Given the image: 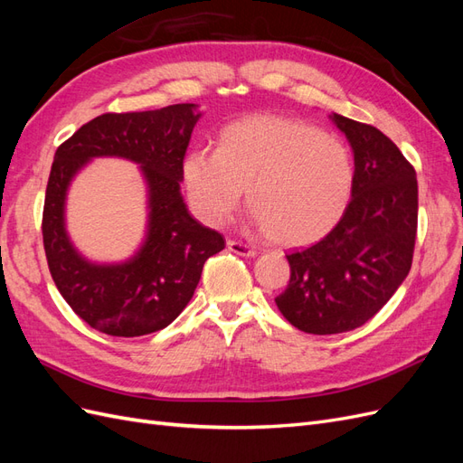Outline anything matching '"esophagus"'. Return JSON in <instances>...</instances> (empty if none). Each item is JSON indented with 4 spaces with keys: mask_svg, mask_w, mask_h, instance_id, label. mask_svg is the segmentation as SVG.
<instances>
[{
    "mask_svg": "<svg viewBox=\"0 0 463 463\" xmlns=\"http://www.w3.org/2000/svg\"><path fill=\"white\" fill-rule=\"evenodd\" d=\"M226 245H228V250H232V253L240 255V257H257V250L250 249L249 245H245V243H241V241L230 240Z\"/></svg>",
    "mask_w": 463,
    "mask_h": 463,
    "instance_id": "34e87169",
    "label": "esophagus"
}]
</instances>
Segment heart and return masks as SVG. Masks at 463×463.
I'll return each mask as SVG.
<instances>
[{
    "instance_id": "obj_1",
    "label": "heart",
    "mask_w": 463,
    "mask_h": 463,
    "mask_svg": "<svg viewBox=\"0 0 463 463\" xmlns=\"http://www.w3.org/2000/svg\"><path fill=\"white\" fill-rule=\"evenodd\" d=\"M193 213L226 223L245 189L257 226L278 245H305L344 216L354 189L345 145L313 125L276 114L230 123L218 150L194 148L184 162Z\"/></svg>"
}]
</instances>
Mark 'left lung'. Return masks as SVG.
<instances>
[{
  "label": "left lung",
  "instance_id": "left-lung-1",
  "mask_svg": "<svg viewBox=\"0 0 463 463\" xmlns=\"http://www.w3.org/2000/svg\"><path fill=\"white\" fill-rule=\"evenodd\" d=\"M354 150V189L344 216L318 243L286 255L289 284L276 298L289 325L340 334L365 325L410 274L417 233V177L373 125L332 114Z\"/></svg>",
  "mask_w": 463,
  "mask_h": 463
}]
</instances>
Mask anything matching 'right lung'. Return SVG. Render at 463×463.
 Masks as SVG:
<instances>
[{"instance_id": "obj_1", "label": "right lung", "mask_w": 463, "mask_h": 463, "mask_svg": "<svg viewBox=\"0 0 463 463\" xmlns=\"http://www.w3.org/2000/svg\"><path fill=\"white\" fill-rule=\"evenodd\" d=\"M201 116L197 104L104 114L55 150L42 216L46 259L63 299L94 330L135 338L165 328L191 301L206 259L226 245L181 197L184 158ZM94 157L135 161L147 184L146 240L123 263L82 258L64 228L66 191Z\"/></svg>"}]
</instances>
